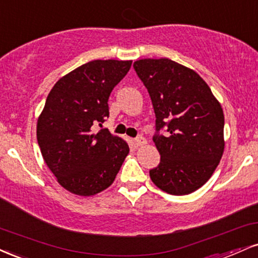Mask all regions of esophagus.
Wrapping results in <instances>:
<instances>
[{
  "label": "esophagus",
  "instance_id": "obj_1",
  "mask_svg": "<svg viewBox=\"0 0 258 258\" xmlns=\"http://www.w3.org/2000/svg\"><path fill=\"white\" fill-rule=\"evenodd\" d=\"M145 144H146V140H145V138H142L141 135L134 139V145H135L136 147L142 146V145H145Z\"/></svg>",
  "mask_w": 258,
  "mask_h": 258
}]
</instances>
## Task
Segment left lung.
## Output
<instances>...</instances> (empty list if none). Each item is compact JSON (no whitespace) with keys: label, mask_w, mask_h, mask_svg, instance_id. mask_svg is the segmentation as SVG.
Masks as SVG:
<instances>
[{"label":"left lung","mask_w":258,"mask_h":258,"mask_svg":"<svg viewBox=\"0 0 258 258\" xmlns=\"http://www.w3.org/2000/svg\"><path fill=\"white\" fill-rule=\"evenodd\" d=\"M133 66L156 114L160 162L150 170L151 180L169 195H189L211 177L223 154L222 107L201 76L170 59H142Z\"/></svg>","instance_id":"1"}]
</instances>
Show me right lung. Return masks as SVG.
Here are the masks:
<instances>
[{
  "instance_id": "1",
  "label": "right lung",
  "mask_w": 258,
  "mask_h": 258,
  "mask_svg": "<svg viewBox=\"0 0 258 258\" xmlns=\"http://www.w3.org/2000/svg\"><path fill=\"white\" fill-rule=\"evenodd\" d=\"M132 61L94 60L56 82L37 122L45 164L65 189L94 196L111 186L129 146L108 129H95L108 117V98Z\"/></svg>"
}]
</instances>
